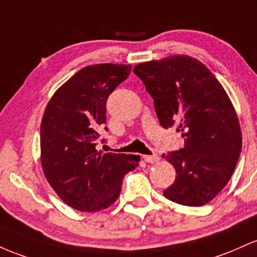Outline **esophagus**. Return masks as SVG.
Returning <instances> with one entry per match:
<instances>
[{"label":"esophagus","instance_id":"34e87169","mask_svg":"<svg viewBox=\"0 0 257 257\" xmlns=\"http://www.w3.org/2000/svg\"><path fill=\"white\" fill-rule=\"evenodd\" d=\"M143 159L146 163H149V164H155L159 161V155L158 154H151V155H143Z\"/></svg>","mask_w":257,"mask_h":257}]
</instances>
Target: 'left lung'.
<instances>
[{"label":"left lung","mask_w":257,"mask_h":257,"mask_svg":"<svg viewBox=\"0 0 257 257\" xmlns=\"http://www.w3.org/2000/svg\"><path fill=\"white\" fill-rule=\"evenodd\" d=\"M134 73L154 99L160 125L176 126L184 138L183 148L163 154L176 170L164 195L181 205H205L228 183L241 152L240 126L228 94L189 56L141 63Z\"/></svg>","instance_id":"obj_1"}]
</instances>
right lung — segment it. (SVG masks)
<instances>
[{"label": "right lung", "instance_id": "right-lung-1", "mask_svg": "<svg viewBox=\"0 0 257 257\" xmlns=\"http://www.w3.org/2000/svg\"><path fill=\"white\" fill-rule=\"evenodd\" d=\"M132 65L94 64L82 68L51 98L41 122V165L58 197L75 210L106 209L116 201L123 176L140 157L98 152L105 127L109 94L125 81Z\"/></svg>", "mask_w": 257, "mask_h": 257}]
</instances>
